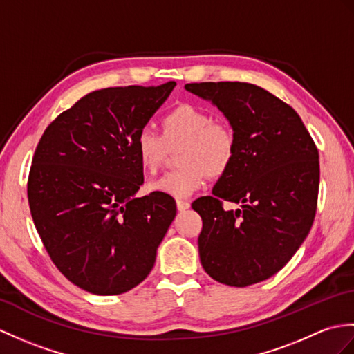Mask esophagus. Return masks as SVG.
<instances>
[{
	"instance_id": "34e87169",
	"label": "esophagus",
	"mask_w": 354,
	"mask_h": 354,
	"mask_svg": "<svg viewBox=\"0 0 354 354\" xmlns=\"http://www.w3.org/2000/svg\"><path fill=\"white\" fill-rule=\"evenodd\" d=\"M176 208L179 209V211H185V209H188L190 208V202L188 201H176Z\"/></svg>"
}]
</instances>
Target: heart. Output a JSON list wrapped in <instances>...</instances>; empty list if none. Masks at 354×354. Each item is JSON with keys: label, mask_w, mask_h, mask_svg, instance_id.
Returning a JSON list of instances; mask_svg holds the SVG:
<instances>
[{"label": "heart", "mask_w": 354, "mask_h": 354, "mask_svg": "<svg viewBox=\"0 0 354 354\" xmlns=\"http://www.w3.org/2000/svg\"><path fill=\"white\" fill-rule=\"evenodd\" d=\"M161 134L142 128L134 140L140 166L153 174L166 158L169 147H178L179 169L167 171L149 184V190L176 199L192 196L207 183V178H223L236 158L235 129L201 106L184 104L167 111L160 120Z\"/></svg>", "instance_id": "heart-1"}]
</instances>
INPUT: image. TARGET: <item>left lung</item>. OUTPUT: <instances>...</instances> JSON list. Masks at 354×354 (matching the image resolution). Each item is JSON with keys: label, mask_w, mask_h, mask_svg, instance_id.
I'll list each match as a JSON object with an SVG mask.
<instances>
[{"label": "left lung", "mask_w": 354, "mask_h": 354, "mask_svg": "<svg viewBox=\"0 0 354 354\" xmlns=\"http://www.w3.org/2000/svg\"><path fill=\"white\" fill-rule=\"evenodd\" d=\"M223 111L236 133L231 170L212 196L192 203L202 217L199 257L214 281L249 286L282 270L314 223L318 149L291 105L240 81L185 84ZM225 201L242 208L224 209Z\"/></svg>", "instance_id": "obj_1"}]
</instances>
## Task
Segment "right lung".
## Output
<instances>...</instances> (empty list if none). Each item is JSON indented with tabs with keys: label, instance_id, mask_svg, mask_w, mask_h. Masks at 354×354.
Segmentation results:
<instances>
[{
	"label": "right lung",
	"instance_id": "right-lung-1",
	"mask_svg": "<svg viewBox=\"0 0 354 354\" xmlns=\"http://www.w3.org/2000/svg\"><path fill=\"white\" fill-rule=\"evenodd\" d=\"M175 81L90 92L59 114L36 147L27 194L60 273L81 290L116 295L151 273L176 216L174 197H134L143 184L134 140Z\"/></svg>",
	"mask_w": 354,
	"mask_h": 354
}]
</instances>
